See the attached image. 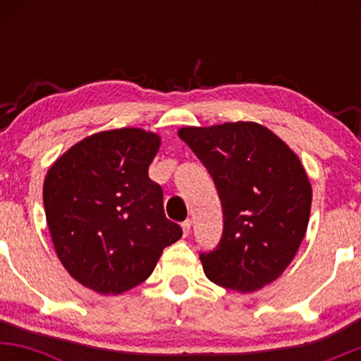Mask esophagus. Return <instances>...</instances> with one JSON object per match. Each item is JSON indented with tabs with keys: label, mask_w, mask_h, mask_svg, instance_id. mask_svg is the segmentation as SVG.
<instances>
[{
	"label": "esophagus",
	"mask_w": 361,
	"mask_h": 361,
	"mask_svg": "<svg viewBox=\"0 0 361 361\" xmlns=\"http://www.w3.org/2000/svg\"><path fill=\"white\" fill-rule=\"evenodd\" d=\"M190 229H192V221H190V219H186V221L181 222V231H183L185 238H186V235H188Z\"/></svg>",
	"instance_id": "esophagus-1"
}]
</instances>
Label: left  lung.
I'll return each mask as SVG.
<instances>
[{
  "mask_svg": "<svg viewBox=\"0 0 361 361\" xmlns=\"http://www.w3.org/2000/svg\"><path fill=\"white\" fill-rule=\"evenodd\" d=\"M178 137L214 178L222 204L219 246L202 252L207 279L250 293L287 270L307 231L312 185L299 156L256 122L181 127Z\"/></svg>",
  "mask_w": 361,
  "mask_h": 361,
  "instance_id": "1",
  "label": "left lung"
}]
</instances>
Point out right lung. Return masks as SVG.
I'll return each instance as SVG.
<instances>
[{"label": "right lung", "mask_w": 361, "mask_h": 361, "mask_svg": "<svg viewBox=\"0 0 361 361\" xmlns=\"http://www.w3.org/2000/svg\"><path fill=\"white\" fill-rule=\"evenodd\" d=\"M159 147L156 132L111 128L76 142L47 169L44 209L54 250L82 287L102 295L137 287L183 234L147 175Z\"/></svg>", "instance_id": "obj_1"}]
</instances>
